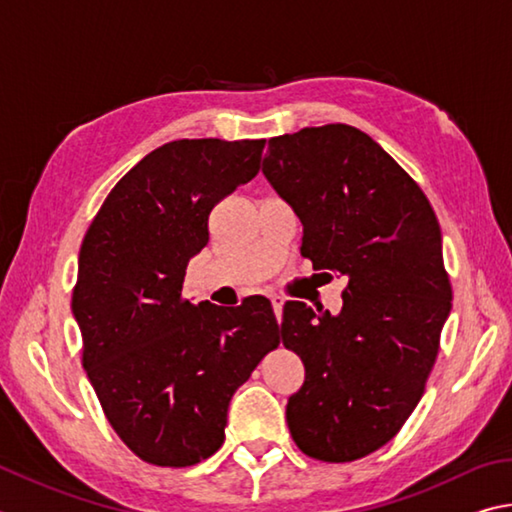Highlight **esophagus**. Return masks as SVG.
Returning <instances> with one entry per match:
<instances>
[{
  "mask_svg": "<svg viewBox=\"0 0 512 512\" xmlns=\"http://www.w3.org/2000/svg\"><path fill=\"white\" fill-rule=\"evenodd\" d=\"M271 302H273V311H275V315H277V322H282V309H284V297H282V295H273V297H271Z\"/></svg>",
  "mask_w": 512,
  "mask_h": 512,
  "instance_id": "esophagus-1",
  "label": "esophagus"
}]
</instances>
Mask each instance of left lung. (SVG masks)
<instances>
[{"instance_id":"left-lung-1","label":"left lung","mask_w":512,"mask_h":512,"mask_svg":"<svg viewBox=\"0 0 512 512\" xmlns=\"http://www.w3.org/2000/svg\"><path fill=\"white\" fill-rule=\"evenodd\" d=\"M262 172L302 221V257L347 280L338 315L284 304L282 342L306 371L288 430L318 461L362 459L410 418L439 356L452 309L439 219L412 176L351 125L271 138Z\"/></svg>"}]
</instances>
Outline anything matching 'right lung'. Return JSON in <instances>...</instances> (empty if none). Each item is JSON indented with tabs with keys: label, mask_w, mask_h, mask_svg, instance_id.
Returning a JSON list of instances; mask_svg holds the SVG:
<instances>
[{
	"label": "right lung",
	"mask_w": 512,
	"mask_h": 512,
	"mask_svg": "<svg viewBox=\"0 0 512 512\" xmlns=\"http://www.w3.org/2000/svg\"><path fill=\"white\" fill-rule=\"evenodd\" d=\"M264 145H161L114 185L82 239L71 297L82 367L111 427L152 466L212 457L226 439L232 394L280 345L264 295L239 306L183 297L212 208L259 172Z\"/></svg>",
	"instance_id": "add662e5"
}]
</instances>
